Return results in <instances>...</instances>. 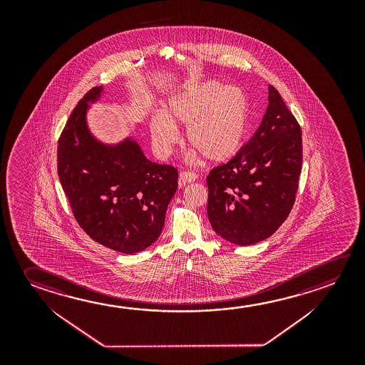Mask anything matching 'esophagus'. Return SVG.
<instances>
[{"label":"esophagus","mask_w":365,"mask_h":365,"mask_svg":"<svg viewBox=\"0 0 365 365\" xmlns=\"http://www.w3.org/2000/svg\"><path fill=\"white\" fill-rule=\"evenodd\" d=\"M197 174L193 173V172H182V173L180 174L178 183H180V187H183V185H187V183H191V182L197 180Z\"/></svg>","instance_id":"1"}]
</instances>
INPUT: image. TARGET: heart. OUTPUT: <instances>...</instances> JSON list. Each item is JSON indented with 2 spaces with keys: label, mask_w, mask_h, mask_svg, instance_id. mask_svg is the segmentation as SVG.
I'll return each instance as SVG.
<instances>
[{
  "label": "heart",
  "mask_w": 365,
  "mask_h": 365,
  "mask_svg": "<svg viewBox=\"0 0 365 365\" xmlns=\"http://www.w3.org/2000/svg\"><path fill=\"white\" fill-rule=\"evenodd\" d=\"M250 99L238 86L205 81L172 96L150 120L155 149L167 154L178 140L173 125L185 127V140L205 159L227 162L243 148L250 128Z\"/></svg>",
  "instance_id": "obj_1"
}]
</instances>
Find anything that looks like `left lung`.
Returning a JSON list of instances; mask_svg holds the SVG:
<instances>
[{
	"instance_id": "obj_1",
	"label": "left lung",
	"mask_w": 365,
	"mask_h": 365,
	"mask_svg": "<svg viewBox=\"0 0 365 365\" xmlns=\"http://www.w3.org/2000/svg\"><path fill=\"white\" fill-rule=\"evenodd\" d=\"M302 163L300 125L269 85V107L257 131L230 162L207 175L212 229L238 245L269 238L293 209Z\"/></svg>"
}]
</instances>
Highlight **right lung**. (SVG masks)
Returning a JSON list of instances; mask_svg holds the SVG:
<instances>
[{
    "mask_svg": "<svg viewBox=\"0 0 365 365\" xmlns=\"http://www.w3.org/2000/svg\"><path fill=\"white\" fill-rule=\"evenodd\" d=\"M93 88L73 108L57 145V172L72 214L91 240L132 255L144 251L162 233L168 203L178 187V169L150 162L127 140L108 148L85 125Z\"/></svg>",
    "mask_w": 365,
    "mask_h": 365,
    "instance_id": "add662e5",
    "label": "right lung"
}]
</instances>
